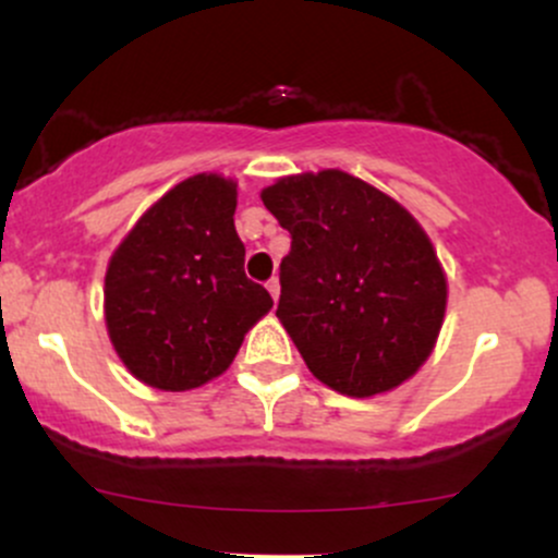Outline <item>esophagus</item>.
<instances>
[{
    "mask_svg": "<svg viewBox=\"0 0 558 558\" xmlns=\"http://www.w3.org/2000/svg\"><path fill=\"white\" fill-rule=\"evenodd\" d=\"M267 291H270L272 301H278V296H280V280H278V278L267 280Z\"/></svg>",
    "mask_w": 558,
    "mask_h": 558,
    "instance_id": "34e87169",
    "label": "esophagus"
}]
</instances>
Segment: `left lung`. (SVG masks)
<instances>
[{
    "mask_svg": "<svg viewBox=\"0 0 558 558\" xmlns=\"http://www.w3.org/2000/svg\"><path fill=\"white\" fill-rule=\"evenodd\" d=\"M262 202L291 233L275 315L312 375L354 399L409 380L430 356L448 293L420 222L343 170L280 178Z\"/></svg>",
    "mask_w": 558,
    "mask_h": 558,
    "instance_id": "1",
    "label": "left lung"
}]
</instances>
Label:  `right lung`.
Here are the masks:
<instances>
[{"mask_svg":"<svg viewBox=\"0 0 558 558\" xmlns=\"http://www.w3.org/2000/svg\"><path fill=\"white\" fill-rule=\"evenodd\" d=\"M235 183L202 172L151 204L114 248L105 319L118 356L146 386L191 390L222 375L270 312L243 272Z\"/></svg>","mask_w":558,"mask_h":558,"instance_id":"obj_1","label":"right lung"}]
</instances>
